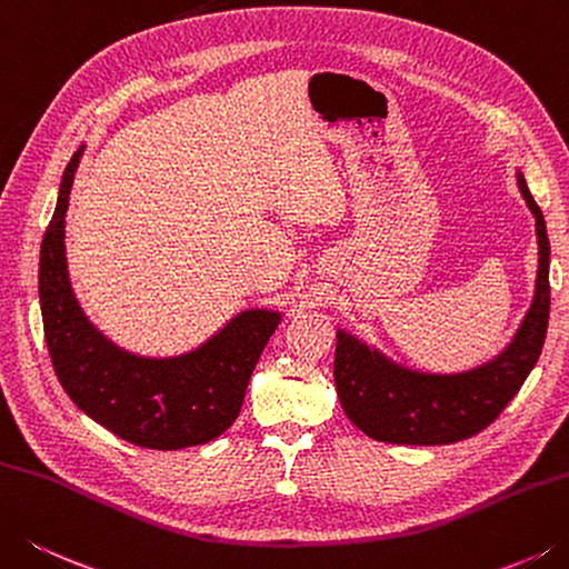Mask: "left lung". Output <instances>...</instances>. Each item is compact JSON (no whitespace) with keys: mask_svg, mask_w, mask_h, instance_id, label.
I'll return each instance as SVG.
<instances>
[{"mask_svg":"<svg viewBox=\"0 0 569 569\" xmlns=\"http://www.w3.org/2000/svg\"><path fill=\"white\" fill-rule=\"evenodd\" d=\"M516 178L535 218L538 277L528 312L506 349L473 369L436 373L403 367L351 331L337 329L335 381L341 409L373 441L441 446L476 436L496 421L538 363L550 319V242L520 168Z\"/></svg>","mask_w":569,"mask_h":569,"instance_id":"8db88e82","label":"left lung"}]
</instances>
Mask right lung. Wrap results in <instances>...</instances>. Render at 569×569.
I'll return each mask as SVG.
<instances>
[{"mask_svg": "<svg viewBox=\"0 0 569 569\" xmlns=\"http://www.w3.org/2000/svg\"><path fill=\"white\" fill-rule=\"evenodd\" d=\"M86 146L61 176L57 208L39 252V305L53 371L79 409L123 441L180 451L228 431L257 359L282 312L242 309L196 349L143 357L118 347L86 317L69 280L67 210Z\"/></svg>", "mask_w": 569, "mask_h": 569, "instance_id": "add662e5", "label": "right lung"}]
</instances>
